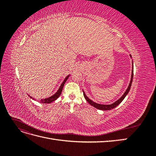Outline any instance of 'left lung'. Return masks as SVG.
Returning a JSON list of instances; mask_svg holds the SVG:
<instances>
[{
    "label": "left lung",
    "mask_w": 156,
    "mask_h": 156,
    "mask_svg": "<svg viewBox=\"0 0 156 156\" xmlns=\"http://www.w3.org/2000/svg\"><path fill=\"white\" fill-rule=\"evenodd\" d=\"M131 58V55H129ZM131 81H130V83L128 85V87H127V88L126 89V90L125 91V92L124 93L123 95L122 96L121 98H120L119 100H116V101H115L113 103H112V104H108V105H104V104H100V103H97L96 102L93 101L92 100H91L90 99L88 98L87 97V96L85 94V92H84V91L83 90V95H84V98L86 99V100L92 106L94 107L95 108H98V109L99 110H102V111H108V110H111L112 109V108H115L116 107H117L118 105H119L120 103L124 100V99L125 98V97L127 96V94H128L129 90L131 88V84H132V81H133V61H132V70H131Z\"/></svg>",
    "instance_id": "8db88e82"
}]
</instances>
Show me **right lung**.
Here are the masks:
<instances>
[{"label": "right lung", "instance_id": "1", "mask_svg": "<svg viewBox=\"0 0 156 156\" xmlns=\"http://www.w3.org/2000/svg\"><path fill=\"white\" fill-rule=\"evenodd\" d=\"M69 75H68V76H66V78L64 79V81H62V84H60V86L59 88L58 89V90L55 92V94H54L53 96H50V97H49V98H44V99H41V100H39V102H40V103H51V102H53L54 101H55V100H56V99H57V98L60 96L61 93H62V89H63L64 84H65L66 82V81L68 80V77H69ZM28 96H29L32 99V100H36L35 98H33L32 97H31L30 96H29V94H28Z\"/></svg>", "mask_w": 156, "mask_h": 156}]
</instances>
